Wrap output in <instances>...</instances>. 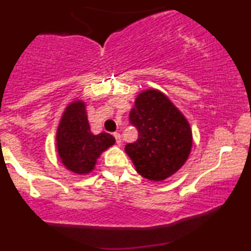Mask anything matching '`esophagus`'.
<instances>
[{
  "mask_svg": "<svg viewBox=\"0 0 251 251\" xmlns=\"http://www.w3.org/2000/svg\"><path fill=\"white\" fill-rule=\"evenodd\" d=\"M114 138H116V142H117V145L120 146L122 145V135H120V133H118V132H116V133H113Z\"/></svg>",
  "mask_w": 251,
  "mask_h": 251,
  "instance_id": "1",
  "label": "esophagus"
}]
</instances>
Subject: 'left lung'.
I'll use <instances>...</instances> for the list:
<instances>
[{
  "label": "left lung",
  "mask_w": 251,
  "mask_h": 251,
  "mask_svg": "<svg viewBox=\"0 0 251 251\" xmlns=\"http://www.w3.org/2000/svg\"><path fill=\"white\" fill-rule=\"evenodd\" d=\"M129 120L138 139L125 146L135 171L152 181L175 175L191 153L192 131L185 116L163 92L144 89L134 100Z\"/></svg>",
  "instance_id": "1"
}]
</instances>
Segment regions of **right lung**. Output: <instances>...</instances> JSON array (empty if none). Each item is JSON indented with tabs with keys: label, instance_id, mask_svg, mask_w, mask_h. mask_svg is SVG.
Returning <instances> with one entry per match:
<instances>
[{
	"label": "right lung",
	"instance_id": "1",
	"mask_svg": "<svg viewBox=\"0 0 251 251\" xmlns=\"http://www.w3.org/2000/svg\"><path fill=\"white\" fill-rule=\"evenodd\" d=\"M56 151L62 165L79 176L91 174L100 155L116 144L106 132L92 133L86 102L76 99L68 103L60 118L55 135Z\"/></svg>",
	"mask_w": 251,
	"mask_h": 251
}]
</instances>
